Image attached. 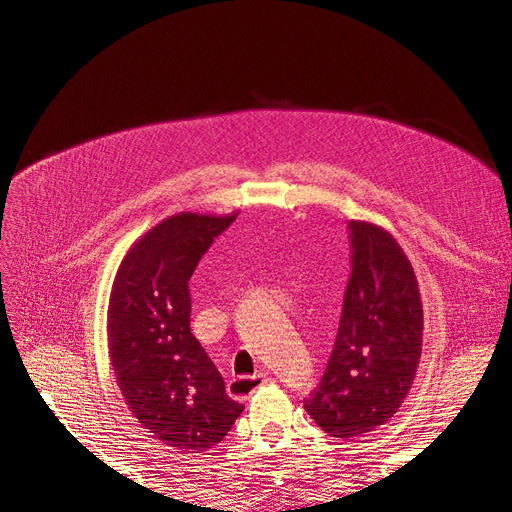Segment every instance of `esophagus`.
<instances>
[{"label":"esophagus","mask_w":512,"mask_h":512,"mask_svg":"<svg viewBox=\"0 0 512 512\" xmlns=\"http://www.w3.org/2000/svg\"><path fill=\"white\" fill-rule=\"evenodd\" d=\"M269 382L267 374H258V376H239L232 378L228 384V393L230 397L237 399H247L252 393H256L260 386H265Z\"/></svg>","instance_id":"1"}]
</instances>
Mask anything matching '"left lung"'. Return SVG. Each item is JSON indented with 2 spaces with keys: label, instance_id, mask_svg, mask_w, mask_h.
<instances>
[{
  "label": "left lung",
  "instance_id": "1",
  "mask_svg": "<svg viewBox=\"0 0 512 512\" xmlns=\"http://www.w3.org/2000/svg\"><path fill=\"white\" fill-rule=\"evenodd\" d=\"M352 273L331 359L303 401L331 438H361L401 408L423 350V303L408 256L382 226L352 220Z\"/></svg>",
  "mask_w": 512,
  "mask_h": 512
}]
</instances>
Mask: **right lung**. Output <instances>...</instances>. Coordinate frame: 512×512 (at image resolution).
Wrapping results in <instances>:
<instances>
[{
  "instance_id": "add662e5",
  "label": "right lung",
  "mask_w": 512,
  "mask_h": 512,
  "mask_svg": "<svg viewBox=\"0 0 512 512\" xmlns=\"http://www.w3.org/2000/svg\"><path fill=\"white\" fill-rule=\"evenodd\" d=\"M239 211H183L147 230L117 269L108 301V354L121 395L149 433L179 453L224 440L243 404L190 331L188 282Z\"/></svg>"
}]
</instances>
